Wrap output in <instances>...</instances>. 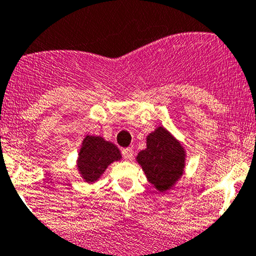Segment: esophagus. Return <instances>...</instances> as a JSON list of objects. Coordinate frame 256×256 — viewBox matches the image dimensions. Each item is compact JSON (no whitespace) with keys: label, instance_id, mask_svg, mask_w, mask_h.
<instances>
[{"label":"esophagus","instance_id":"esophagus-1","mask_svg":"<svg viewBox=\"0 0 256 256\" xmlns=\"http://www.w3.org/2000/svg\"><path fill=\"white\" fill-rule=\"evenodd\" d=\"M122 156L125 159L131 160L134 158V150L132 148H125V150H122Z\"/></svg>","mask_w":256,"mask_h":256}]
</instances>
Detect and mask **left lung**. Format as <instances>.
I'll return each instance as SVG.
<instances>
[{
  "label": "left lung",
  "mask_w": 256,
  "mask_h": 256,
  "mask_svg": "<svg viewBox=\"0 0 256 256\" xmlns=\"http://www.w3.org/2000/svg\"><path fill=\"white\" fill-rule=\"evenodd\" d=\"M147 180L159 192H165L184 175L186 152L166 128L159 126L147 136V148L136 156Z\"/></svg>",
  "instance_id": "obj_1"
}]
</instances>
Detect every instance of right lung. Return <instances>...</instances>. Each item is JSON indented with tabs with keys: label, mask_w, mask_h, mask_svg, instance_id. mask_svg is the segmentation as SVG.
I'll list each match as a JSON object with an SVG mask.
<instances>
[{
	"label": "right lung",
	"mask_w": 256,
	"mask_h": 256,
	"mask_svg": "<svg viewBox=\"0 0 256 256\" xmlns=\"http://www.w3.org/2000/svg\"><path fill=\"white\" fill-rule=\"evenodd\" d=\"M122 159V153L114 143L100 136H86L78 158V169L81 178L88 184L97 181L108 165Z\"/></svg>",
	"instance_id": "obj_1"
}]
</instances>
